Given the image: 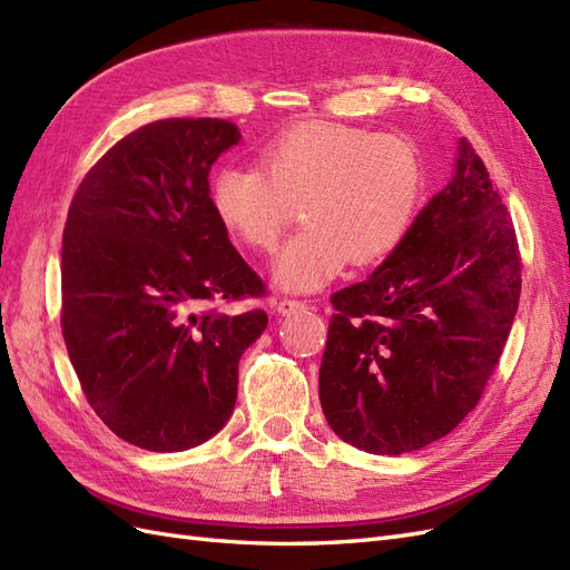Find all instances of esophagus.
<instances>
[{
	"mask_svg": "<svg viewBox=\"0 0 570 570\" xmlns=\"http://www.w3.org/2000/svg\"><path fill=\"white\" fill-rule=\"evenodd\" d=\"M304 308H306V302H302V299H281V302H275V312L283 314V316L304 312Z\"/></svg>",
	"mask_w": 570,
	"mask_h": 570,
	"instance_id": "esophagus-1",
	"label": "esophagus"
}]
</instances>
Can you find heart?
I'll use <instances>...</instances> for the list:
<instances>
[{
  "instance_id": "b5f03b06",
  "label": "heart",
  "mask_w": 570,
  "mask_h": 570,
  "mask_svg": "<svg viewBox=\"0 0 570 570\" xmlns=\"http://www.w3.org/2000/svg\"><path fill=\"white\" fill-rule=\"evenodd\" d=\"M256 164L220 166L209 204L223 230L256 252L278 245L299 206L306 228L273 264L275 283L292 292L323 287L347 262H383L411 228L423 193L421 157L406 137L350 126L287 128Z\"/></svg>"
}]
</instances>
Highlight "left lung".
Returning <instances> with one entry per match:
<instances>
[{
    "instance_id": "8db88e82",
    "label": "left lung",
    "mask_w": 570,
    "mask_h": 570,
    "mask_svg": "<svg viewBox=\"0 0 570 570\" xmlns=\"http://www.w3.org/2000/svg\"><path fill=\"white\" fill-rule=\"evenodd\" d=\"M521 297V254L507 206L473 145L454 176L335 314L318 394L335 435L371 454L444 438L480 402Z\"/></svg>"
}]
</instances>
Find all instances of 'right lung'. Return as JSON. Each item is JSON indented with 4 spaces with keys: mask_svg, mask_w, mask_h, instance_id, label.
Instances as JSON below:
<instances>
[{
    "mask_svg": "<svg viewBox=\"0 0 570 570\" xmlns=\"http://www.w3.org/2000/svg\"><path fill=\"white\" fill-rule=\"evenodd\" d=\"M220 118L154 120L82 178L61 245V333L109 430L149 452H185L228 423L239 356L266 331L264 281L209 204V170L239 142Z\"/></svg>",
    "mask_w": 570,
    "mask_h": 570,
    "instance_id": "obj_1",
    "label": "right lung"
}]
</instances>
